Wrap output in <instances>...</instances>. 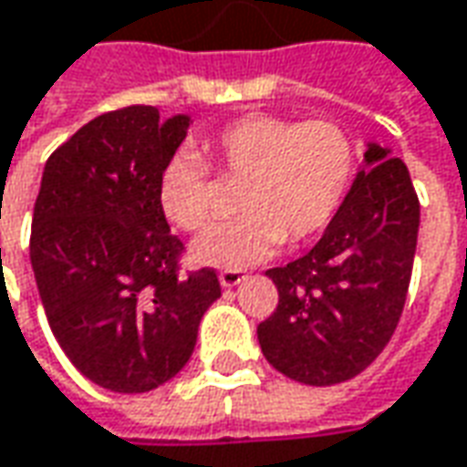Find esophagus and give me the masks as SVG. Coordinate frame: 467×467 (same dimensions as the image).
Segmentation results:
<instances>
[{
  "label": "esophagus",
  "instance_id": "obj_1",
  "mask_svg": "<svg viewBox=\"0 0 467 467\" xmlns=\"http://www.w3.org/2000/svg\"><path fill=\"white\" fill-rule=\"evenodd\" d=\"M245 281V274L243 271H222L220 274V284L222 288H234L237 284Z\"/></svg>",
  "mask_w": 467,
  "mask_h": 467
}]
</instances>
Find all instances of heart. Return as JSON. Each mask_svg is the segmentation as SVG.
<instances>
[{"label":"heart","instance_id":"obj_1","mask_svg":"<svg viewBox=\"0 0 467 467\" xmlns=\"http://www.w3.org/2000/svg\"><path fill=\"white\" fill-rule=\"evenodd\" d=\"M355 145L335 122H294L275 114H243L179 150L158 179V204L183 233L207 230L214 217V181L240 183L237 220L217 224L192 245L199 265L240 271L263 263L286 243L319 234L348 199L355 179Z\"/></svg>","mask_w":467,"mask_h":467}]
</instances>
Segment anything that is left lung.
I'll return each instance as SVG.
<instances>
[{
	"label": "left lung",
	"mask_w": 467,
	"mask_h": 467,
	"mask_svg": "<svg viewBox=\"0 0 467 467\" xmlns=\"http://www.w3.org/2000/svg\"><path fill=\"white\" fill-rule=\"evenodd\" d=\"M420 233V199L409 168L368 142L337 217L319 243L265 275L275 312L258 325L265 360L306 386L363 373L389 345L404 312Z\"/></svg>",
	"instance_id": "1"
}]
</instances>
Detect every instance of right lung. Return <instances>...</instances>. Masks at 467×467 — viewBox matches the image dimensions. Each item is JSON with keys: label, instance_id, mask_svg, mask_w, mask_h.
Listing matches in <instances>:
<instances>
[{"label": "right lung", "instance_id": "right-lung-1", "mask_svg": "<svg viewBox=\"0 0 467 467\" xmlns=\"http://www.w3.org/2000/svg\"><path fill=\"white\" fill-rule=\"evenodd\" d=\"M192 125L155 107L99 114L47 158L30 263L66 358L114 393L153 391L189 363L202 317L222 296L212 268L179 275L183 245L158 179Z\"/></svg>", "mask_w": 467, "mask_h": 467}]
</instances>
